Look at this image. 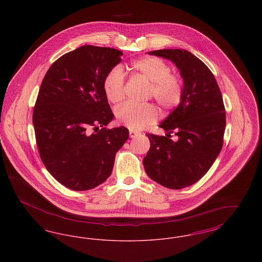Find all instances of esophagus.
Listing matches in <instances>:
<instances>
[{
  "instance_id": "1",
  "label": "esophagus",
  "mask_w": 262,
  "mask_h": 262,
  "mask_svg": "<svg viewBox=\"0 0 262 262\" xmlns=\"http://www.w3.org/2000/svg\"><path fill=\"white\" fill-rule=\"evenodd\" d=\"M137 136V132H135V130H129V137L130 138H134V137H136Z\"/></svg>"
}]
</instances>
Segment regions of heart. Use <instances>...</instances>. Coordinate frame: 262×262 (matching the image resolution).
Wrapping results in <instances>:
<instances>
[{
	"label": "heart",
	"instance_id": "obj_1",
	"mask_svg": "<svg viewBox=\"0 0 262 262\" xmlns=\"http://www.w3.org/2000/svg\"><path fill=\"white\" fill-rule=\"evenodd\" d=\"M130 69L150 83V93L163 108L170 109L177 106L182 97V82L177 75L170 74V67L159 58L144 57L132 62ZM103 89L106 98L113 104H118L125 96V78L118 68L106 75ZM118 121L132 129H139L153 123L157 112L151 104L135 105L126 103L116 110Z\"/></svg>",
	"mask_w": 262,
	"mask_h": 262
}]
</instances>
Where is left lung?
<instances>
[{
	"mask_svg": "<svg viewBox=\"0 0 262 262\" xmlns=\"http://www.w3.org/2000/svg\"><path fill=\"white\" fill-rule=\"evenodd\" d=\"M148 54L174 63L184 84L179 105L159 125L166 136L147 135L150 149L143 166L154 182L181 189L206 174L222 149L223 98L210 70L188 51L163 49ZM172 132L177 136L176 141L169 138Z\"/></svg>",
	"mask_w": 262,
	"mask_h": 262,
	"instance_id": "1",
	"label": "left lung"
}]
</instances>
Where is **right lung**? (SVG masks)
<instances>
[{
	"mask_svg": "<svg viewBox=\"0 0 262 262\" xmlns=\"http://www.w3.org/2000/svg\"><path fill=\"white\" fill-rule=\"evenodd\" d=\"M122 55L113 48L81 46L53 62L41 83L32 119L39 154L48 172L70 189L104 183L129 137L125 126L104 127L114 115L103 82ZM91 126L95 133H90Z\"/></svg>",
	"mask_w": 262,
	"mask_h": 262,
	"instance_id": "right-lung-1",
	"label": "right lung"
}]
</instances>
